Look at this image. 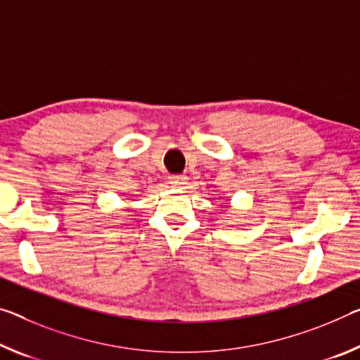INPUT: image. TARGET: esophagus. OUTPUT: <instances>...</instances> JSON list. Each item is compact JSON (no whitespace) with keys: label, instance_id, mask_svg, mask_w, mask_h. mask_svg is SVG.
<instances>
[{"label":"esophagus","instance_id":"1","mask_svg":"<svg viewBox=\"0 0 360 360\" xmlns=\"http://www.w3.org/2000/svg\"><path fill=\"white\" fill-rule=\"evenodd\" d=\"M168 181L173 187H182L186 184L187 178H186V176H182V174H173V176H169Z\"/></svg>","mask_w":360,"mask_h":360}]
</instances>
